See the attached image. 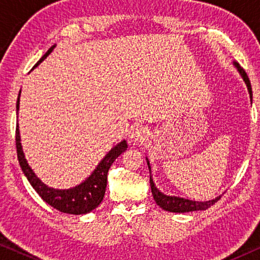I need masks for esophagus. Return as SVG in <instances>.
Segmentation results:
<instances>
[{"mask_svg":"<svg viewBox=\"0 0 260 260\" xmlns=\"http://www.w3.org/2000/svg\"><path fill=\"white\" fill-rule=\"evenodd\" d=\"M131 140L135 143H142V142H144L147 140V133H145V130L143 127H136V129L133 130V133L130 135Z\"/></svg>","mask_w":260,"mask_h":260,"instance_id":"esophagus-1","label":"esophagus"}]
</instances>
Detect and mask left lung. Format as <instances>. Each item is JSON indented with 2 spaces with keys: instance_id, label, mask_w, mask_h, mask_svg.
Masks as SVG:
<instances>
[{
  "instance_id": "obj_1",
  "label": "left lung",
  "mask_w": 260,
  "mask_h": 260,
  "mask_svg": "<svg viewBox=\"0 0 260 260\" xmlns=\"http://www.w3.org/2000/svg\"><path fill=\"white\" fill-rule=\"evenodd\" d=\"M234 66L237 67L238 71H239L240 76L243 77V79L246 84L248 93H250L251 101H252V87H251V83L250 79H248L246 72L243 67L239 66V63L234 62ZM147 163H148V168L149 172H151L150 168V163H149L148 158H147ZM150 187H151V193L152 197H154V200L156 201L159 207L165 211L168 212H173V213H186V212H194V211H205L211 207L212 205H214L216 201L219 200L220 197L213 199V200L209 201H193V200H188V199H183V198H179V197H169V195L163 194L162 191H159L157 188H156L154 181L151 179V174H150Z\"/></svg>"
}]
</instances>
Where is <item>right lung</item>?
Segmentation results:
<instances>
[{"label":"right lung","mask_w":260,"mask_h":260,"mask_svg":"<svg viewBox=\"0 0 260 260\" xmlns=\"http://www.w3.org/2000/svg\"><path fill=\"white\" fill-rule=\"evenodd\" d=\"M55 47L52 46L47 52L42 55V58L35 63L34 67H37L42 60H45L47 56L51 54L53 48ZM21 93V91H20ZM20 93L17 97L16 102V110L19 111L20 106ZM16 151H17V159H19L20 167L22 169L24 175H26L27 180L29 181L31 187L34 188L35 191L40 195L42 200L46 204L52 206L53 208L58 209V211L62 213H67V214H86L97 208L101 202L103 201V198L105 195L106 183H108V172L110 167L118 156L126 150L127 144L126 141L124 140L113 147L105 157L102 159L101 163L97 166V168L93 170V173L87 177L84 182H81L78 186L70 188V189H54L46 186L45 183L41 182L40 179L35 175V173L31 170V168L28 166V163L24 158V154L21 147V138H20V130L19 124L16 125Z\"/></svg>","instance_id":"obj_1"}]
</instances>
